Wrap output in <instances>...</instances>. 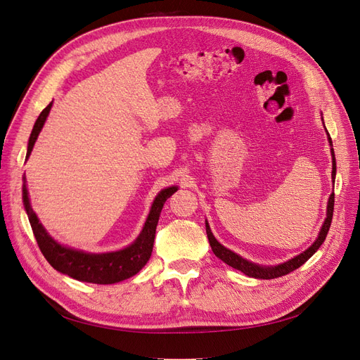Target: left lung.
I'll use <instances>...</instances> for the list:
<instances>
[{
  "label": "left lung",
  "instance_id": "obj_1",
  "mask_svg": "<svg viewBox=\"0 0 360 360\" xmlns=\"http://www.w3.org/2000/svg\"><path fill=\"white\" fill-rule=\"evenodd\" d=\"M329 136V134H328ZM329 139V143L330 146H333V141H330V137ZM330 155H333V179L335 180V171H337V164H335V155H334V149H330ZM334 193H330L329 196V200H328V211H326V219H325V223L319 232V236L318 239L314 240L313 245L306 250L304 252H301L300 255L291 258L290 262L286 263H282L279 266H275V267H263V266H257L248 260H245V258H242L240 255L235 254L233 251H230L227 248H224L221 243L214 238V235L211 233V229L207 224V236H208V240H210V245H211V250L212 252L217 255L220 260H223L226 264L232 266L233 269H238L240 270L242 273H245L247 276L250 278H257V279H275V278H279V276H285L288 275V273H291L292 270L298 269L300 266H303L309 258L318 251L321 248V245L323 243L328 232H329V227H330V221H333V214H334Z\"/></svg>",
  "mask_w": 360,
  "mask_h": 360
}]
</instances>
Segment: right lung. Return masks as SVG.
<instances>
[{
  "label": "right lung",
  "instance_id": "add662e5",
  "mask_svg": "<svg viewBox=\"0 0 360 360\" xmlns=\"http://www.w3.org/2000/svg\"><path fill=\"white\" fill-rule=\"evenodd\" d=\"M51 105L53 103H50L44 110L39 113V117L34 125V130L31 133L30 143H27L26 158L30 156L32 152L37 137L49 117ZM25 183H26V177H23L25 210L27 212V219H30L38 247H39L42 255L46 257V260L57 271L63 273V275H68L77 281L98 283V285L117 283L124 279L131 278L149 262V258L152 255V250H153L156 226H158V220H160L162 207L165 204V200L177 191V188L172 186V188L164 189L160 195L155 198L152 210L149 212V217L145 223V227H143L140 236L134 240V243H131L130 247H127L117 252L90 254V252L66 248V247L60 245V243H57L46 232V229L42 227V224L39 223L35 211L32 210V207L30 204V198H27V191H26Z\"/></svg>",
  "mask_w": 360,
  "mask_h": 360
}]
</instances>
